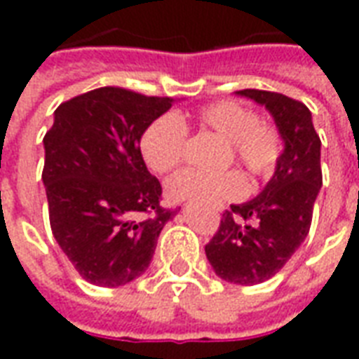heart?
<instances>
[{"instance_id": "obj_1", "label": "heart", "mask_w": 359, "mask_h": 359, "mask_svg": "<svg viewBox=\"0 0 359 359\" xmlns=\"http://www.w3.org/2000/svg\"><path fill=\"white\" fill-rule=\"evenodd\" d=\"M198 125L229 142L225 161L236 159L254 180H267L277 171L285 154V140L277 126L262 123L257 113L233 100L203 105L198 111ZM188 125L179 113H163L151 121L140 138V154L149 171L163 175L175 169L184 156ZM171 200L219 202L246 194V180L238 171L202 172L194 169L172 175L167 180Z\"/></svg>"}]
</instances>
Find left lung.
<instances>
[{"label":"left lung","mask_w":359,"mask_h":359,"mask_svg":"<svg viewBox=\"0 0 359 359\" xmlns=\"http://www.w3.org/2000/svg\"><path fill=\"white\" fill-rule=\"evenodd\" d=\"M265 105L285 140V154L262 194L231 205L205 256L219 277L234 285H257L275 277L308 236L313 203L323 182L321 140L311 113L298 100L267 90H241Z\"/></svg>","instance_id":"1"}]
</instances>
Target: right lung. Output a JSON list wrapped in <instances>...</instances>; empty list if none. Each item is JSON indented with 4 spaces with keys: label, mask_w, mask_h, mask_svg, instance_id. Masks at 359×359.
<instances>
[{
    "label": "right lung",
    "mask_w": 359,
    "mask_h": 359,
    "mask_svg": "<svg viewBox=\"0 0 359 359\" xmlns=\"http://www.w3.org/2000/svg\"><path fill=\"white\" fill-rule=\"evenodd\" d=\"M172 102L118 86L90 90L61 103L43 136L51 233L92 285L140 277L177 213L161 205V182L140 154L144 130Z\"/></svg>",
    "instance_id": "obj_1"
}]
</instances>
